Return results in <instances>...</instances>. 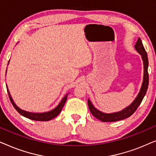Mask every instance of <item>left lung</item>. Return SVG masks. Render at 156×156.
<instances>
[{"label": "left lung", "instance_id": "left-lung-1", "mask_svg": "<svg viewBox=\"0 0 156 156\" xmlns=\"http://www.w3.org/2000/svg\"><path fill=\"white\" fill-rule=\"evenodd\" d=\"M136 50L140 53L141 55L143 61H144V82H143L142 87L140 89V91L138 94V97L134 100V101L129 106H128L124 109L121 111L120 112L114 113V114H104L99 112L97 108H94V106L92 105L91 101L88 100V106L89 108L92 115L99 120L103 121V122H114V121H117L123 120L131 116L134 112H136L138 106L141 103L144 96L146 95L147 89L148 87V82H149V76L148 72V55H147L146 51L145 50V48L143 45L141 40L138 38V41L136 42L135 44Z\"/></svg>", "mask_w": 156, "mask_h": 156}]
</instances>
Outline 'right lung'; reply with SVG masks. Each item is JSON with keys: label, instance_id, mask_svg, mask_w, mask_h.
<instances>
[{"label": "right lung", "instance_id": "add662e5", "mask_svg": "<svg viewBox=\"0 0 156 156\" xmlns=\"http://www.w3.org/2000/svg\"><path fill=\"white\" fill-rule=\"evenodd\" d=\"M7 91L8 94V97H9V99L10 100V102L12 104V106H14V108H16V110L18 112L19 114L22 116L26 117V118L31 119V120H34V121H50L51 119H54L56 117L57 115H58L59 113L61 112L62 109L64 105H65L66 101H67V94L65 96V97L63 98L62 100L58 106H57L55 109H53L52 111L49 112H46V113H42V114H35V113H30V112H27L25 111L21 110L20 108H19L18 106H17L15 103L12 101L11 97H10V92L8 91V87H7Z\"/></svg>", "mask_w": 156, "mask_h": 156}]
</instances>
